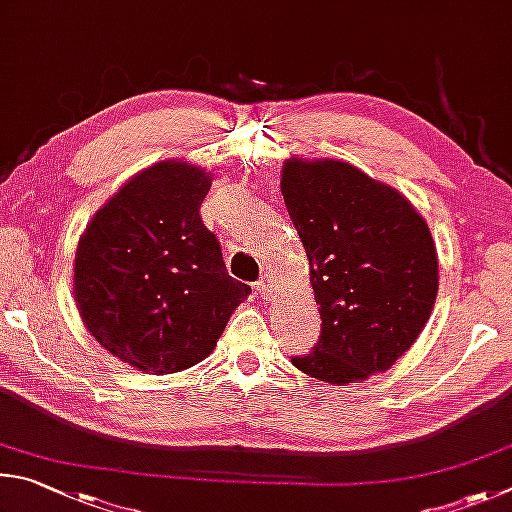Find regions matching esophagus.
Masks as SVG:
<instances>
[{
  "instance_id": "34e87169",
  "label": "esophagus",
  "mask_w": 512,
  "mask_h": 512,
  "mask_svg": "<svg viewBox=\"0 0 512 512\" xmlns=\"http://www.w3.org/2000/svg\"><path fill=\"white\" fill-rule=\"evenodd\" d=\"M256 290H258V294H261L263 299H270L272 292H274V279H272V276L270 274L261 276V281L256 283Z\"/></svg>"
}]
</instances>
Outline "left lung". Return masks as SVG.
Listing matches in <instances>:
<instances>
[{
    "instance_id": "left-lung-1",
    "label": "left lung",
    "mask_w": 512,
    "mask_h": 512,
    "mask_svg": "<svg viewBox=\"0 0 512 512\" xmlns=\"http://www.w3.org/2000/svg\"><path fill=\"white\" fill-rule=\"evenodd\" d=\"M281 193L321 315L315 351L292 364L335 387L389 371L436 303L438 256L425 218L398 188L342 159H285Z\"/></svg>"
}]
</instances>
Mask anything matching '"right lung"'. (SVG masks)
<instances>
[{"label":"right lung","instance_id":"obj_1","mask_svg":"<svg viewBox=\"0 0 512 512\" xmlns=\"http://www.w3.org/2000/svg\"><path fill=\"white\" fill-rule=\"evenodd\" d=\"M211 173L164 159L132 175L80 233L74 299L98 344L137 371L191 369L251 288L200 220Z\"/></svg>","mask_w":512,"mask_h":512}]
</instances>
